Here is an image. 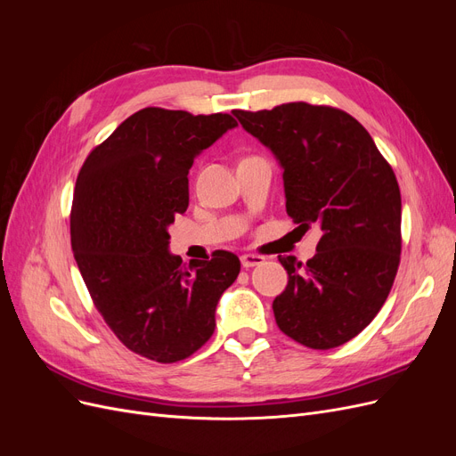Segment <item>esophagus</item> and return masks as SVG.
<instances>
[{"label":"esophagus","instance_id":"1","mask_svg":"<svg viewBox=\"0 0 456 456\" xmlns=\"http://www.w3.org/2000/svg\"><path fill=\"white\" fill-rule=\"evenodd\" d=\"M265 262V256L260 255H253V253H247V255H241V266L243 268H253V266H258Z\"/></svg>","mask_w":456,"mask_h":456}]
</instances>
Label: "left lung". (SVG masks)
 Instances as JSON below:
<instances>
[{
  "label": "left lung",
  "instance_id": "8db88e82",
  "mask_svg": "<svg viewBox=\"0 0 456 456\" xmlns=\"http://www.w3.org/2000/svg\"><path fill=\"white\" fill-rule=\"evenodd\" d=\"M233 114L280 159L287 215L306 230L322 226L306 265L280 256L289 281L272 305L275 323L308 348H337L375 320L394 285L402 255L397 178L344 110L287 102Z\"/></svg>",
  "mask_w": 456,
  "mask_h": 456
}]
</instances>
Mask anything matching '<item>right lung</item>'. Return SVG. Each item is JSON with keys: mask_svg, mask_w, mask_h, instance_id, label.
<instances>
[{"mask_svg": "<svg viewBox=\"0 0 456 456\" xmlns=\"http://www.w3.org/2000/svg\"><path fill=\"white\" fill-rule=\"evenodd\" d=\"M238 121L148 106L94 146L77 175L70 236L94 308L123 346L158 363L186 360L211 338L218 298L240 258L191 260L167 251L188 207V171Z\"/></svg>", "mask_w": 456, "mask_h": 456, "instance_id": "right-lung-1", "label": "right lung"}]
</instances>
